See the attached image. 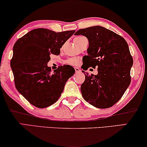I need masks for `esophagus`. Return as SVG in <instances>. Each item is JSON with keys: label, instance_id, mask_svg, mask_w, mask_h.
Returning a JSON list of instances; mask_svg holds the SVG:
<instances>
[{"label": "esophagus", "instance_id": "esophagus-1", "mask_svg": "<svg viewBox=\"0 0 147 147\" xmlns=\"http://www.w3.org/2000/svg\"><path fill=\"white\" fill-rule=\"evenodd\" d=\"M74 69H75L76 72H79V71H80V69L78 67H75V68H74Z\"/></svg>", "mask_w": 147, "mask_h": 147}]
</instances>
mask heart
Segmentation results:
<instances>
[{"label": "heart", "instance_id": "obj_1", "mask_svg": "<svg viewBox=\"0 0 147 147\" xmlns=\"http://www.w3.org/2000/svg\"><path fill=\"white\" fill-rule=\"evenodd\" d=\"M83 37H82V36H79V37H76L75 39H74V42H75V43ZM66 63L71 65H78V63H79V60H78L77 58H69V59H68L67 61H66Z\"/></svg>", "mask_w": 147, "mask_h": 147}]
</instances>
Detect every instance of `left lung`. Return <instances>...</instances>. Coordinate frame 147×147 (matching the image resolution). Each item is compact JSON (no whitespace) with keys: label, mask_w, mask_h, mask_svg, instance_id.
I'll list each match as a JSON object with an SVG mask.
<instances>
[{"label":"left lung","mask_w":147,"mask_h":147,"mask_svg":"<svg viewBox=\"0 0 147 147\" xmlns=\"http://www.w3.org/2000/svg\"><path fill=\"white\" fill-rule=\"evenodd\" d=\"M76 35L88 38L85 55L90 67H98L97 75L86 73L81 86L84 100L99 108L112 107L123 96L131 82L133 59L128 43L121 36L101 26L78 30Z\"/></svg>","instance_id":"1"}]
</instances>
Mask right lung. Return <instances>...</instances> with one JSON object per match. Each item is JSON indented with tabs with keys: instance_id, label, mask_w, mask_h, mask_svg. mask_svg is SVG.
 Returning <instances> with one entry per match:
<instances>
[{
	"instance_id": "add662e5",
	"label": "right lung",
	"mask_w": 147,
	"mask_h": 147,
	"mask_svg": "<svg viewBox=\"0 0 147 147\" xmlns=\"http://www.w3.org/2000/svg\"><path fill=\"white\" fill-rule=\"evenodd\" d=\"M76 31L56 33L39 28L16 41L11 61L15 87L32 105L48 107L57 102L66 82L75 73L71 65L59 66L51 71L47 63L51 54L58 55L60 48Z\"/></svg>"
}]
</instances>
